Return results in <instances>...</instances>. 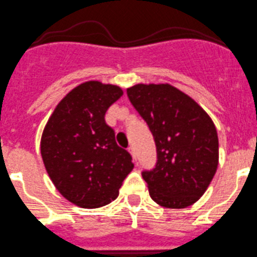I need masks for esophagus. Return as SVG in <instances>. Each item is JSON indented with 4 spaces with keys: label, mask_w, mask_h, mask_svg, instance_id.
<instances>
[{
    "label": "esophagus",
    "mask_w": 257,
    "mask_h": 257,
    "mask_svg": "<svg viewBox=\"0 0 257 257\" xmlns=\"http://www.w3.org/2000/svg\"><path fill=\"white\" fill-rule=\"evenodd\" d=\"M128 153L131 154V156H133L134 160H136V154H135V150H134L133 146H130V148H128Z\"/></svg>",
    "instance_id": "34e87169"
}]
</instances>
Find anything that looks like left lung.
Returning <instances> with one entry per match:
<instances>
[{"label": "left lung", "mask_w": 257, "mask_h": 257, "mask_svg": "<svg viewBox=\"0 0 257 257\" xmlns=\"http://www.w3.org/2000/svg\"><path fill=\"white\" fill-rule=\"evenodd\" d=\"M127 96L156 144V168L143 173L151 199L173 209L194 204L218 167V135L212 118L169 83H138L127 88Z\"/></svg>", "instance_id": "8db88e82"}]
</instances>
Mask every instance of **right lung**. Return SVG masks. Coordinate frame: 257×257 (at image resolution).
Returning a JSON list of instances; mask_svg holds the SVG:
<instances>
[{
    "label": "right lung",
    "instance_id": "right-lung-1",
    "mask_svg": "<svg viewBox=\"0 0 257 257\" xmlns=\"http://www.w3.org/2000/svg\"><path fill=\"white\" fill-rule=\"evenodd\" d=\"M122 94L121 87L109 83H80L63 97L44 127V167L58 192L75 206L111 203L134 169L131 155L117 145L104 121L108 107Z\"/></svg>",
    "mask_w": 257,
    "mask_h": 257
}]
</instances>
